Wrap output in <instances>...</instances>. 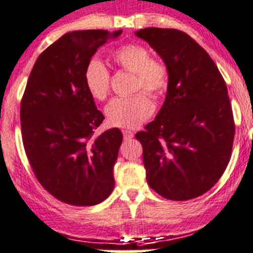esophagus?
<instances>
[{
    "label": "esophagus",
    "instance_id": "1",
    "mask_svg": "<svg viewBox=\"0 0 253 253\" xmlns=\"http://www.w3.org/2000/svg\"><path fill=\"white\" fill-rule=\"evenodd\" d=\"M122 133H124L125 140H131V138L135 136V133H133L132 131H129V129H124V131H122Z\"/></svg>",
    "mask_w": 253,
    "mask_h": 253
}]
</instances>
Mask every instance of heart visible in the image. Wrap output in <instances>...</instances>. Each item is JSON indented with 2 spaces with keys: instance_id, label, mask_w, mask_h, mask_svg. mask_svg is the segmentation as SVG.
Here are the masks:
<instances>
[{
  "instance_id": "1",
  "label": "heart",
  "mask_w": 253,
  "mask_h": 253,
  "mask_svg": "<svg viewBox=\"0 0 253 253\" xmlns=\"http://www.w3.org/2000/svg\"><path fill=\"white\" fill-rule=\"evenodd\" d=\"M117 67L135 74L133 92L143 90L154 98H160L169 87V69L165 63L151 59L149 50L138 44L118 47L112 55ZM84 83L97 101H104L110 94V72L99 60L89 61L84 72ZM151 99L143 93L115 98L106 107L107 120L112 126L132 128L142 124L154 112Z\"/></svg>"
}]
</instances>
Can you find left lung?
<instances>
[{
  "label": "left lung",
  "instance_id": "8db88e82",
  "mask_svg": "<svg viewBox=\"0 0 253 253\" xmlns=\"http://www.w3.org/2000/svg\"><path fill=\"white\" fill-rule=\"evenodd\" d=\"M135 34L160 55L170 76L158 116L136 133L147 184L166 199H193L219 180L231 159L234 121L226 82L188 34L159 27Z\"/></svg>",
  "mask_w": 253,
  "mask_h": 253
}]
</instances>
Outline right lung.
Segmentation results:
<instances>
[{
  "mask_svg": "<svg viewBox=\"0 0 253 253\" xmlns=\"http://www.w3.org/2000/svg\"><path fill=\"white\" fill-rule=\"evenodd\" d=\"M122 30L67 33L34 64L21 101L22 142L35 176L72 206H95L115 188L113 166L122 143L118 128L94 137L104 116L84 83L97 49Z\"/></svg>",
  "mask_w": 253,
  "mask_h": 253,
  "instance_id": "obj_1",
  "label": "right lung"
}]
</instances>
